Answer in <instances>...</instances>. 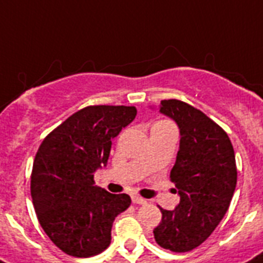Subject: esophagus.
<instances>
[{
  "label": "esophagus",
  "instance_id": "1",
  "mask_svg": "<svg viewBox=\"0 0 263 263\" xmlns=\"http://www.w3.org/2000/svg\"><path fill=\"white\" fill-rule=\"evenodd\" d=\"M131 199L135 204H145L146 203V200L144 199V198H141V196H137V195H132Z\"/></svg>",
  "mask_w": 263,
  "mask_h": 263
}]
</instances>
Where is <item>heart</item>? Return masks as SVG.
<instances>
[{
	"instance_id": "obj_1",
	"label": "heart",
	"mask_w": 263,
	"mask_h": 263,
	"mask_svg": "<svg viewBox=\"0 0 263 263\" xmlns=\"http://www.w3.org/2000/svg\"><path fill=\"white\" fill-rule=\"evenodd\" d=\"M166 124H170V123H167V122H157L153 127H156V126H166Z\"/></svg>"
}]
</instances>
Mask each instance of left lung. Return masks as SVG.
I'll use <instances>...</instances> for the list:
<instances>
[{"label": "left lung", "instance_id": "8db88e82", "mask_svg": "<svg viewBox=\"0 0 263 263\" xmlns=\"http://www.w3.org/2000/svg\"><path fill=\"white\" fill-rule=\"evenodd\" d=\"M160 112L177 123L179 151L170 172L179 204L155 228L156 242L176 253L190 252L204 242L221 221L237 182L235 151L228 135L198 108L165 99Z\"/></svg>", "mask_w": 263, "mask_h": 263}]
</instances>
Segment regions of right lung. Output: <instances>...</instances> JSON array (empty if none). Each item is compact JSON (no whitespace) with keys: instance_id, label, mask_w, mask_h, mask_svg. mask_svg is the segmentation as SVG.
Segmentation results:
<instances>
[{"instance_id":"obj_1","label":"right lung","mask_w":263,"mask_h":263,"mask_svg":"<svg viewBox=\"0 0 263 263\" xmlns=\"http://www.w3.org/2000/svg\"><path fill=\"white\" fill-rule=\"evenodd\" d=\"M134 106H89L77 111L40 144L31 196L40 226L67 254L87 258L111 242L115 217L131 204L127 194L94 184L107 165L111 144L136 117Z\"/></svg>"}]
</instances>
